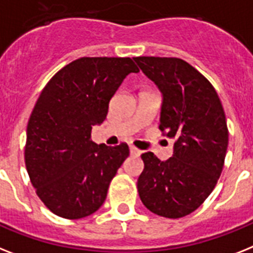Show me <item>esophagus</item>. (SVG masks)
<instances>
[{"label":"esophagus","mask_w":253,"mask_h":253,"mask_svg":"<svg viewBox=\"0 0 253 253\" xmlns=\"http://www.w3.org/2000/svg\"><path fill=\"white\" fill-rule=\"evenodd\" d=\"M130 155L131 156H139L141 155V151H139L138 149H135V147H133V146H130Z\"/></svg>","instance_id":"1"}]
</instances>
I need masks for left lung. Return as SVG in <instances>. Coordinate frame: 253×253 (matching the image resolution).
I'll list each match as a JSON object with an SVG mask.
<instances>
[{"label": "left lung", "instance_id": "8db88e82", "mask_svg": "<svg viewBox=\"0 0 253 253\" xmlns=\"http://www.w3.org/2000/svg\"><path fill=\"white\" fill-rule=\"evenodd\" d=\"M133 59L162 93L159 129L174 139L168 160L141 155L139 198L152 213L179 218L203 203L222 172L229 143L224 108L212 84L185 60Z\"/></svg>", "mask_w": 253, "mask_h": 253}]
</instances>
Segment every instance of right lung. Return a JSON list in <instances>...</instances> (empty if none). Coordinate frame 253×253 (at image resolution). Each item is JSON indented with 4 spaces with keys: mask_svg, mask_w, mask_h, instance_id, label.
Wrapping results in <instances>:
<instances>
[{
    "mask_svg": "<svg viewBox=\"0 0 253 253\" xmlns=\"http://www.w3.org/2000/svg\"><path fill=\"white\" fill-rule=\"evenodd\" d=\"M130 58H80L56 72L40 94L27 125L26 167L39 198L54 214L77 220L103 204L111 179L129 156L126 143L90 139L129 74Z\"/></svg>",
    "mask_w": 253,
    "mask_h": 253,
    "instance_id": "obj_1",
    "label": "right lung"
}]
</instances>
